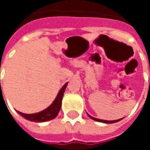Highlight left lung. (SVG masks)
Instances as JSON below:
<instances>
[{"instance_id":"left-lung-1","label":"left lung","mask_w":150,"mask_h":150,"mask_svg":"<svg viewBox=\"0 0 150 150\" xmlns=\"http://www.w3.org/2000/svg\"><path fill=\"white\" fill-rule=\"evenodd\" d=\"M88 116L91 118V119L94 120H96L98 122H103V123H107V124H110V123H115V122H117V121H120V120L122 119H118V120H100V119H97V118H95V117H92L90 115H88Z\"/></svg>"}]
</instances>
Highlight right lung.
<instances>
[{"label": "right lung", "instance_id": "1", "mask_svg": "<svg viewBox=\"0 0 150 150\" xmlns=\"http://www.w3.org/2000/svg\"><path fill=\"white\" fill-rule=\"evenodd\" d=\"M67 85V83H65V85L61 88V90L59 91V94L52 104L45 110L42 111L40 112L34 113V114H25L21 112H18V113L26 120H29L30 121H35V122H44V121H47V120L55 118L61 109L62 96H63V93H64Z\"/></svg>", "mask_w": 150, "mask_h": 150}]
</instances>
